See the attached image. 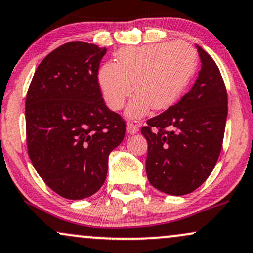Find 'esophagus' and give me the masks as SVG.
Returning a JSON list of instances; mask_svg holds the SVG:
<instances>
[{
	"label": "esophagus",
	"instance_id": "1",
	"mask_svg": "<svg viewBox=\"0 0 253 253\" xmlns=\"http://www.w3.org/2000/svg\"><path fill=\"white\" fill-rule=\"evenodd\" d=\"M127 132H128L129 134H135V133L139 132V127L134 124L128 123L127 124Z\"/></svg>",
	"mask_w": 253,
	"mask_h": 253
}]
</instances>
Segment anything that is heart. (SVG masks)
I'll return each mask as SVG.
<instances>
[{"label": "heart", "mask_w": 253, "mask_h": 253, "mask_svg": "<svg viewBox=\"0 0 253 253\" xmlns=\"http://www.w3.org/2000/svg\"><path fill=\"white\" fill-rule=\"evenodd\" d=\"M196 62V51L185 42H163L120 50L117 63H106L99 72L106 105L120 111L134 90L136 95L126 111L130 119L144 117L151 107L156 111L171 107L193 77Z\"/></svg>", "instance_id": "b5f03b06"}]
</instances>
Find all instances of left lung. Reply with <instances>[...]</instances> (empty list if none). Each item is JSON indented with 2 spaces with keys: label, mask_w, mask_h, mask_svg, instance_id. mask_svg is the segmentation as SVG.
I'll list each match as a JSON object with an SVG mask.
<instances>
[{
  "label": "left lung",
  "mask_w": 253,
  "mask_h": 253,
  "mask_svg": "<svg viewBox=\"0 0 253 253\" xmlns=\"http://www.w3.org/2000/svg\"><path fill=\"white\" fill-rule=\"evenodd\" d=\"M202 69L180 101L147 120L146 173L152 186L171 196L193 192L211 172L223 146L227 92L218 66L197 45Z\"/></svg>",
  "instance_id": "obj_1"
}]
</instances>
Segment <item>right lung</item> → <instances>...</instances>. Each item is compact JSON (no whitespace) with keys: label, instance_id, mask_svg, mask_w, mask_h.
<instances>
[{"label":"right lung","instance_id":"add662e5","mask_svg":"<svg viewBox=\"0 0 253 253\" xmlns=\"http://www.w3.org/2000/svg\"><path fill=\"white\" fill-rule=\"evenodd\" d=\"M106 51L82 41L60 45L36 68L27 93L29 158L42 180L67 199L100 190L109 153L126 132L124 119L103 101L97 80Z\"/></svg>","mask_w":253,"mask_h":253}]
</instances>
